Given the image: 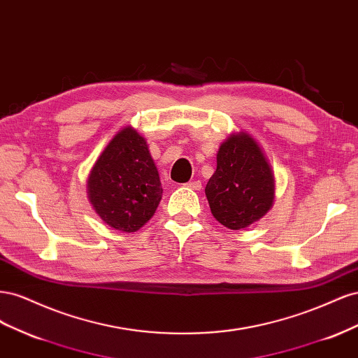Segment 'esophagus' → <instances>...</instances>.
Here are the masks:
<instances>
[{
	"label": "esophagus",
	"mask_w": 358,
	"mask_h": 358,
	"mask_svg": "<svg viewBox=\"0 0 358 358\" xmlns=\"http://www.w3.org/2000/svg\"><path fill=\"white\" fill-rule=\"evenodd\" d=\"M187 187L191 188V189H196V191H200L201 189V182L200 180H191L187 183Z\"/></svg>",
	"instance_id": "obj_1"
}]
</instances>
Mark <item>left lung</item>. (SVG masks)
Instances as JSON below:
<instances>
[{
    "label": "left lung",
    "instance_id": "left-lung-1",
    "mask_svg": "<svg viewBox=\"0 0 358 358\" xmlns=\"http://www.w3.org/2000/svg\"><path fill=\"white\" fill-rule=\"evenodd\" d=\"M212 215L230 230L262 220L275 199V176L263 149L245 131L225 138L206 185Z\"/></svg>",
    "mask_w": 358,
    "mask_h": 358
}]
</instances>
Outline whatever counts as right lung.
Here are the masks:
<instances>
[{
    "mask_svg": "<svg viewBox=\"0 0 358 358\" xmlns=\"http://www.w3.org/2000/svg\"><path fill=\"white\" fill-rule=\"evenodd\" d=\"M88 197L96 215L117 231L134 233L152 218L162 188L146 140L134 128L121 129L96 159Z\"/></svg>",
    "mask_w": 358,
    "mask_h": 358,
    "instance_id": "add662e5",
    "label": "right lung"
}]
</instances>
